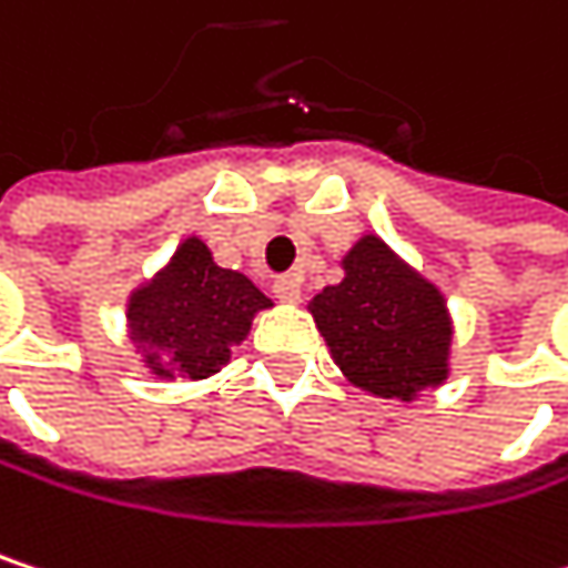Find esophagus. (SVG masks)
<instances>
[{"instance_id":"34e87169","label":"esophagus","mask_w":568,"mask_h":568,"mask_svg":"<svg viewBox=\"0 0 568 568\" xmlns=\"http://www.w3.org/2000/svg\"><path fill=\"white\" fill-rule=\"evenodd\" d=\"M273 292H276L280 302H298L302 298V280L298 276H283V280L273 283Z\"/></svg>"}]
</instances>
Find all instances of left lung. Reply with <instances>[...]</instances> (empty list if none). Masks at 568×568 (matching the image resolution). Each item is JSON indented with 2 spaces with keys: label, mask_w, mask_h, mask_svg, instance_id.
I'll return each instance as SVG.
<instances>
[{
  "label": "left lung",
  "mask_w": 568,
  "mask_h": 568,
  "mask_svg": "<svg viewBox=\"0 0 568 568\" xmlns=\"http://www.w3.org/2000/svg\"><path fill=\"white\" fill-rule=\"evenodd\" d=\"M342 283L308 302L342 375L368 395L397 400L444 385L454 345L444 292L375 233L342 256Z\"/></svg>",
  "instance_id": "8db88e82"
}]
</instances>
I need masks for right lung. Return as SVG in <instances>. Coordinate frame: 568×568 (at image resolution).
<instances>
[{"instance_id":"obj_1","label":"right lung","mask_w":568,"mask_h":568,"mask_svg":"<svg viewBox=\"0 0 568 568\" xmlns=\"http://www.w3.org/2000/svg\"><path fill=\"white\" fill-rule=\"evenodd\" d=\"M263 308H273V298L243 273L216 266L210 246L190 236L128 295L124 325L154 378L203 382L230 362Z\"/></svg>"}]
</instances>
